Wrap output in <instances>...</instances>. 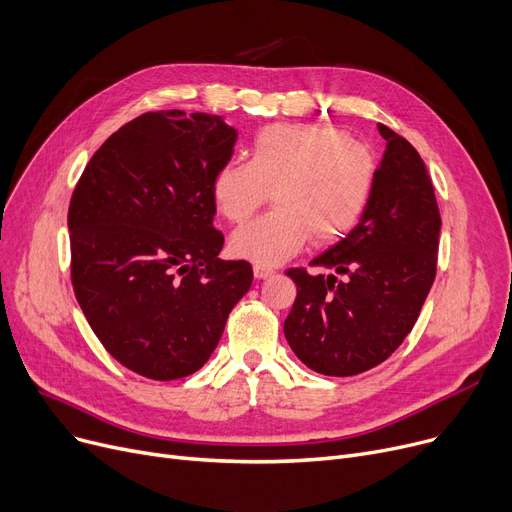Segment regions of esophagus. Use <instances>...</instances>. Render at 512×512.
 Here are the masks:
<instances>
[{
  "instance_id": "obj_1",
  "label": "esophagus",
  "mask_w": 512,
  "mask_h": 512,
  "mask_svg": "<svg viewBox=\"0 0 512 512\" xmlns=\"http://www.w3.org/2000/svg\"><path fill=\"white\" fill-rule=\"evenodd\" d=\"M253 274H255L257 280H265V278L274 276V270H272V267H265V265H255L253 267Z\"/></svg>"
}]
</instances>
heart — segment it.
Here are the masks:
<instances>
[{"instance_id":"b5f03b06","label":"heart","mask_w":512,"mask_h":512,"mask_svg":"<svg viewBox=\"0 0 512 512\" xmlns=\"http://www.w3.org/2000/svg\"><path fill=\"white\" fill-rule=\"evenodd\" d=\"M373 151L330 126L270 124L255 134L251 159H226L211 176L215 207L245 222L274 191V211L234 230L230 251L257 265H280L313 236L334 242L351 232L373 193Z\"/></svg>"}]
</instances>
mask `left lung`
Returning <instances> with one entry per match:
<instances>
[{"label":"left lung","instance_id":"obj_1","mask_svg":"<svg viewBox=\"0 0 512 512\" xmlns=\"http://www.w3.org/2000/svg\"><path fill=\"white\" fill-rule=\"evenodd\" d=\"M373 193L359 224L309 265L288 270L297 299L284 336L309 369L346 378L386 361L413 330L436 278L442 218L417 149L384 124Z\"/></svg>","mask_w":512,"mask_h":512}]
</instances>
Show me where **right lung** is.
Instances as JSON below:
<instances>
[{"instance_id": "add662e5", "label": "right lung", "mask_w": 512, "mask_h": 512, "mask_svg": "<svg viewBox=\"0 0 512 512\" xmlns=\"http://www.w3.org/2000/svg\"><path fill=\"white\" fill-rule=\"evenodd\" d=\"M238 132L220 114L147 112L91 157L68 209L72 286L116 361L149 380L201 369L253 282L224 261L211 176Z\"/></svg>"}]
</instances>
